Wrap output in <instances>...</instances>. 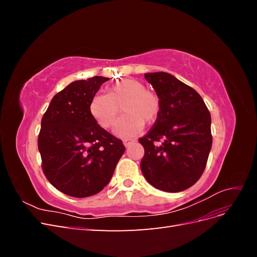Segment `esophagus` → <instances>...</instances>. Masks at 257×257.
<instances>
[{
    "instance_id": "34e87169",
    "label": "esophagus",
    "mask_w": 257,
    "mask_h": 257,
    "mask_svg": "<svg viewBox=\"0 0 257 257\" xmlns=\"http://www.w3.org/2000/svg\"><path fill=\"white\" fill-rule=\"evenodd\" d=\"M135 142V139H131V138H126V139H123V145L125 147H128L130 145H132Z\"/></svg>"
}]
</instances>
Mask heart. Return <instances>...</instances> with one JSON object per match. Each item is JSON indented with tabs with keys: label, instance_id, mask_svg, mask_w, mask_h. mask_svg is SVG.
<instances>
[{
	"label": "heart",
	"instance_id": "obj_1",
	"mask_svg": "<svg viewBox=\"0 0 257 257\" xmlns=\"http://www.w3.org/2000/svg\"><path fill=\"white\" fill-rule=\"evenodd\" d=\"M123 114L116 122L114 133L130 137L142 131L144 123L150 125L158 120L161 112V100L157 94L148 91L146 85L135 79L115 82L107 94H96L90 102V112L100 126L109 128L120 112Z\"/></svg>",
	"mask_w": 257,
	"mask_h": 257
}]
</instances>
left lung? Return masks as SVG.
<instances>
[{
	"instance_id": "8db88e82",
	"label": "left lung",
	"mask_w": 257,
	"mask_h": 257,
	"mask_svg": "<svg viewBox=\"0 0 257 257\" xmlns=\"http://www.w3.org/2000/svg\"><path fill=\"white\" fill-rule=\"evenodd\" d=\"M161 100L151 130L139 138L143 175L161 191L181 192L203 175L212 146L211 115L198 93L168 73H147Z\"/></svg>"
}]
</instances>
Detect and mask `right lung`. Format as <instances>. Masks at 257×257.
<instances>
[{"label":"right lung","instance_id":"obj_1","mask_svg":"<svg viewBox=\"0 0 257 257\" xmlns=\"http://www.w3.org/2000/svg\"><path fill=\"white\" fill-rule=\"evenodd\" d=\"M108 79L94 76L69 83L53 96L42 119L37 144L43 172L68 196L102 191L125 151L121 139L100 127L90 112L92 97Z\"/></svg>","mask_w":257,"mask_h":257}]
</instances>
